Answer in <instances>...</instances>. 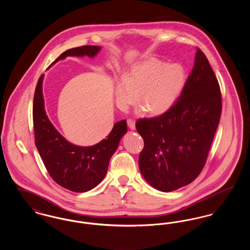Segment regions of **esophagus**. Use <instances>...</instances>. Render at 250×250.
Segmentation results:
<instances>
[{"label": "esophagus", "instance_id": "obj_1", "mask_svg": "<svg viewBox=\"0 0 250 250\" xmlns=\"http://www.w3.org/2000/svg\"><path fill=\"white\" fill-rule=\"evenodd\" d=\"M126 122H127V125L129 126V128L135 129V121L134 120L128 119Z\"/></svg>", "mask_w": 250, "mask_h": 250}]
</instances>
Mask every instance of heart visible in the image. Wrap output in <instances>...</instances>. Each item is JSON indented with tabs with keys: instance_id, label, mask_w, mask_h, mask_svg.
<instances>
[{
	"instance_id": "obj_1",
	"label": "heart",
	"mask_w": 250,
	"mask_h": 250,
	"mask_svg": "<svg viewBox=\"0 0 250 250\" xmlns=\"http://www.w3.org/2000/svg\"><path fill=\"white\" fill-rule=\"evenodd\" d=\"M187 82L185 68L179 63L168 64L161 60L149 59L135 64L117 82L115 100L121 109L140 103L146 110L159 115L174 105Z\"/></svg>"
}]
</instances>
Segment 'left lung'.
Masks as SVG:
<instances>
[{
  "label": "left lung",
  "instance_id": "1",
  "mask_svg": "<svg viewBox=\"0 0 250 250\" xmlns=\"http://www.w3.org/2000/svg\"><path fill=\"white\" fill-rule=\"evenodd\" d=\"M222 111L218 81L200 48L185 88L167 111L139 119L144 147L139 166L145 180L163 192L189 185L206 163Z\"/></svg>",
  "mask_w": 250,
  "mask_h": 250
}]
</instances>
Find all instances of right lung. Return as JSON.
I'll return each instance as SVG.
<instances>
[{
	"label": "right lung",
	"mask_w": 250,
	"mask_h": 250,
	"mask_svg": "<svg viewBox=\"0 0 250 250\" xmlns=\"http://www.w3.org/2000/svg\"><path fill=\"white\" fill-rule=\"evenodd\" d=\"M98 46H82L62 52L66 56L94 57ZM43 75L36 84L33 103L35 143L48 174L59 186L73 192H86L95 188L107 173L110 157L115 153L121 138L126 133V121L117 122L105 140L94 146L80 147L68 143L52 125L44 108L42 95Z\"/></svg>",
	"instance_id": "obj_1"
}]
</instances>
